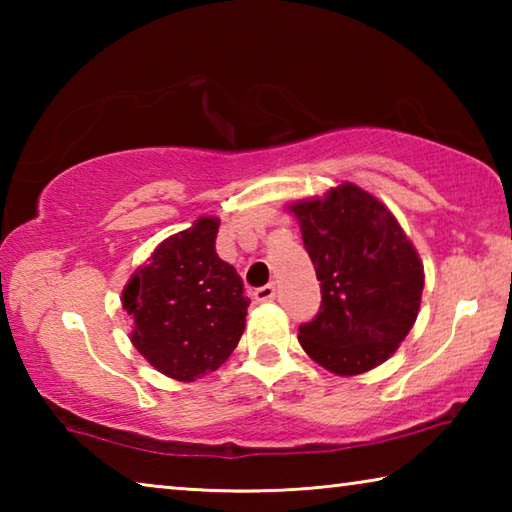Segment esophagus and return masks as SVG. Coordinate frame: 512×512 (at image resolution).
Segmentation results:
<instances>
[{
    "instance_id": "1",
    "label": "esophagus",
    "mask_w": 512,
    "mask_h": 512,
    "mask_svg": "<svg viewBox=\"0 0 512 512\" xmlns=\"http://www.w3.org/2000/svg\"><path fill=\"white\" fill-rule=\"evenodd\" d=\"M253 298L257 302H268L275 298V284H264V287H259L253 291Z\"/></svg>"
}]
</instances>
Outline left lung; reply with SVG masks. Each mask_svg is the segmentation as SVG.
I'll use <instances>...</instances> for the list:
<instances>
[{
    "instance_id": "8db88e82",
    "label": "left lung",
    "mask_w": 512,
    "mask_h": 512,
    "mask_svg": "<svg viewBox=\"0 0 512 512\" xmlns=\"http://www.w3.org/2000/svg\"><path fill=\"white\" fill-rule=\"evenodd\" d=\"M289 210L300 221L323 296L316 318L300 325V345L334 375L372 370L418 318L424 289L418 253L391 210L352 183Z\"/></svg>"
}]
</instances>
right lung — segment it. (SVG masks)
<instances>
[{"instance_id": "add662e5", "label": "right lung", "mask_w": 512, "mask_h": 512, "mask_svg": "<svg viewBox=\"0 0 512 512\" xmlns=\"http://www.w3.org/2000/svg\"><path fill=\"white\" fill-rule=\"evenodd\" d=\"M216 232L219 219L201 216L164 239L121 293L137 352L178 381L219 368L246 327L250 300L235 266L216 255Z\"/></svg>"}]
</instances>
